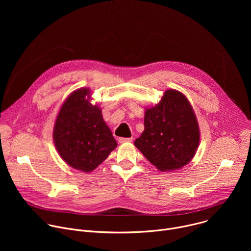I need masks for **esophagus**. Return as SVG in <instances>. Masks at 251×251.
<instances>
[{"mask_svg":"<svg viewBox=\"0 0 251 251\" xmlns=\"http://www.w3.org/2000/svg\"><path fill=\"white\" fill-rule=\"evenodd\" d=\"M133 138H119V143L123 144V143H128V142H132Z\"/></svg>","mask_w":251,"mask_h":251,"instance_id":"1","label":"esophagus"}]
</instances>
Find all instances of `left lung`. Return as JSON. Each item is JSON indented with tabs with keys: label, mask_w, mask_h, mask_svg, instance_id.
Returning a JSON list of instances; mask_svg holds the SVG:
<instances>
[{
	"label": "left lung",
	"mask_w": 251,
	"mask_h": 251,
	"mask_svg": "<svg viewBox=\"0 0 251 251\" xmlns=\"http://www.w3.org/2000/svg\"><path fill=\"white\" fill-rule=\"evenodd\" d=\"M145 129L134 145L161 172L180 170L196 155L200 127L188 98L167 89L153 107H146Z\"/></svg>",
	"instance_id": "left-lung-1"
}]
</instances>
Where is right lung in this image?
<instances>
[{"instance_id":"1","label":"right lung","mask_w":251,"mask_h":251,"mask_svg":"<svg viewBox=\"0 0 251 251\" xmlns=\"http://www.w3.org/2000/svg\"><path fill=\"white\" fill-rule=\"evenodd\" d=\"M90 101L88 87L71 92L60 107L52 131L60 158L83 173L95 170L117 147L101 108Z\"/></svg>"}]
</instances>
